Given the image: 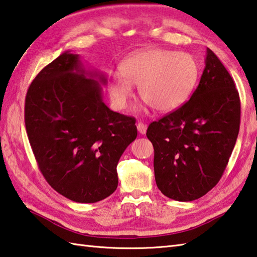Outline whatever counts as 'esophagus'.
<instances>
[{
  "label": "esophagus",
  "instance_id": "esophagus-1",
  "mask_svg": "<svg viewBox=\"0 0 257 257\" xmlns=\"http://www.w3.org/2000/svg\"><path fill=\"white\" fill-rule=\"evenodd\" d=\"M137 129H138L139 134H141V135H145L147 133V125L144 122H138Z\"/></svg>",
  "mask_w": 257,
  "mask_h": 257
}]
</instances>
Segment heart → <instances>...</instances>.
I'll list each match as a JSON object with an SVG mask.
<instances>
[{
	"instance_id": "heart-1",
	"label": "heart",
	"mask_w": 257,
	"mask_h": 257,
	"mask_svg": "<svg viewBox=\"0 0 257 257\" xmlns=\"http://www.w3.org/2000/svg\"><path fill=\"white\" fill-rule=\"evenodd\" d=\"M121 74L109 77V92L117 108H127L134 96L133 86H137L140 97L156 111L171 112L192 95L199 65L188 53L154 48L123 61Z\"/></svg>"
}]
</instances>
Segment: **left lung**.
<instances>
[{
	"mask_svg": "<svg viewBox=\"0 0 257 257\" xmlns=\"http://www.w3.org/2000/svg\"><path fill=\"white\" fill-rule=\"evenodd\" d=\"M241 103L224 65L206 48L205 67L190 100L149 124L157 187L168 198L193 201L220 181L235 146Z\"/></svg>",
	"mask_w": 257,
	"mask_h": 257,
	"instance_id": "1",
	"label": "left lung"
}]
</instances>
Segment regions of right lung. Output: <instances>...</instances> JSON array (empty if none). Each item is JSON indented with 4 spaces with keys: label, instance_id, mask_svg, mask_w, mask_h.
Listing matches in <instances>:
<instances>
[{
    "label": "right lung",
    "instance_id": "obj_1",
    "mask_svg": "<svg viewBox=\"0 0 257 257\" xmlns=\"http://www.w3.org/2000/svg\"><path fill=\"white\" fill-rule=\"evenodd\" d=\"M107 77L64 52L32 81L25 125L43 176L65 198L95 203L118 187L117 165L137 138L136 120L102 100Z\"/></svg>",
    "mask_w": 257,
    "mask_h": 257
}]
</instances>
